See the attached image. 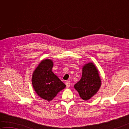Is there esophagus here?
<instances>
[{
	"label": "esophagus",
	"mask_w": 129,
	"mask_h": 129,
	"mask_svg": "<svg viewBox=\"0 0 129 129\" xmlns=\"http://www.w3.org/2000/svg\"><path fill=\"white\" fill-rule=\"evenodd\" d=\"M65 84H66V86L67 88H69L70 86V81H67L66 83H65Z\"/></svg>",
	"instance_id": "34e87169"
}]
</instances>
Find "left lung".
<instances>
[{
	"instance_id": "8db88e82",
	"label": "left lung",
	"mask_w": 129,
	"mask_h": 129,
	"mask_svg": "<svg viewBox=\"0 0 129 129\" xmlns=\"http://www.w3.org/2000/svg\"><path fill=\"white\" fill-rule=\"evenodd\" d=\"M101 86V79L95 65L92 62L85 64L80 81L74 87L84 100H88L98 92Z\"/></svg>"
}]
</instances>
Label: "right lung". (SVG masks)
<instances>
[{
	"label": "right lung",
	"mask_w": 129,
	"mask_h": 129,
	"mask_svg": "<svg viewBox=\"0 0 129 129\" xmlns=\"http://www.w3.org/2000/svg\"><path fill=\"white\" fill-rule=\"evenodd\" d=\"M53 62L42 60L33 74L32 84L35 92L43 99L50 101L66 85L52 72Z\"/></svg>",
	"instance_id": "1"
}]
</instances>
